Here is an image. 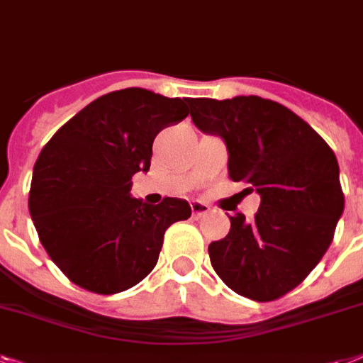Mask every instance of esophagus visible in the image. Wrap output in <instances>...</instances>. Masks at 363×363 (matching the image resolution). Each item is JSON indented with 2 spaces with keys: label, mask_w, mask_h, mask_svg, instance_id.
<instances>
[{
  "label": "esophagus",
  "mask_w": 363,
  "mask_h": 363,
  "mask_svg": "<svg viewBox=\"0 0 363 363\" xmlns=\"http://www.w3.org/2000/svg\"><path fill=\"white\" fill-rule=\"evenodd\" d=\"M191 214H194V216H203V214H207L208 211H211V207H208L207 203H203V201H199V199H197V201H191Z\"/></svg>",
  "instance_id": "34e87169"
}]
</instances>
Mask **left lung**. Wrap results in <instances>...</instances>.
<instances>
[{"label": "left lung", "mask_w": 363, "mask_h": 363, "mask_svg": "<svg viewBox=\"0 0 363 363\" xmlns=\"http://www.w3.org/2000/svg\"><path fill=\"white\" fill-rule=\"evenodd\" d=\"M194 125L228 147L231 181L261 205L253 220L229 216L228 237L208 244L212 268L235 293L270 302L317 267L345 199L334 151L298 115L261 96L190 99Z\"/></svg>", "instance_id": "1"}]
</instances>
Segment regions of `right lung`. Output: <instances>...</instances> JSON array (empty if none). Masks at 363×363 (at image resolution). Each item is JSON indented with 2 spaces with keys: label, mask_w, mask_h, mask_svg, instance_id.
Wrapping results in <instances>:
<instances>
[{
  "label": "right lung",
  "mask_w": 363,
  "mask_h": 363,
  "mask_svg": "<svg viewBox=\"0 0 363 363\" xmlns=\"http://www.w3.org/2000/svg\"><path fill=\"white\" fill-rule=\"evenodd\" d=\"M188 99L141 87L87 104L44 145L33 167L29 212L61 272L79 287L115 294L155 268L164 233L188 220L179 197L149 205L132 197V175L151 167L152 141L188 115Z\"/></svg>",
  "instance_id": "add662e5"
}]
</instances>
